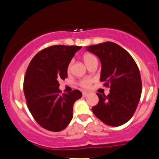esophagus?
Here are the masks:
<instances>
[{
    "instance_id": "1",
    "label": "esophagus",
    "mask_w": 159,
    "mask_h": 159,
    "mask_svg": "<svg viewBox=\"0 0 159 159\" xmlns=\"http://www.w3.org/2000/svg\"><path fill=\"white\" fill-rule=\"evenodd\" d=\"M88 94H89V93H88L87 92H83V93H82V95H83V97L87 96Z\"/></svg>"
}]
</instances>
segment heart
<instances>
[{
    "label": "heart",
    "mask_w": 159,
    "mask_h": 159,
    "mask_svg": "<svg viewBox=\"0 0 159 159\" xmlns=\"http://www.w3.org/2000/svg\"><path fill=\"white\" fill-rule=\"evenodd\" d=\"M83 60L84 61L85 64L88 66H89L92 63L94 62V61H97V58L95 57V55L94 54H93V53L86 52L83 55ZM71 67L72 61H70L67 65V68H66V71H67L68 73H70V72H71ZM93 81V79H90V78H84V79H81V81L78 82V85L82 88L88 89V88L90 87Z\"/></svg>",
    "instance_id": "1"
}]
</instances>
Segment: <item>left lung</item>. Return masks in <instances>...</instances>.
<instances>
[{"instance_id": "8db88e82", "label": "left lung", "mask_w": 159, "mask_h": 159, "mask_svg": "<svg viewBox=\"0 0 159 159\" xmlns=\"http://www.w3.org/2000/svg\"><path fill=\"white\" fill-rule=\"evenodd\" d=\"M87 49L100 59V81L110 88L107 96L97 93L99 101L92 110L107 125L121 126L132 118L140 100L142 89L139 67L129 53L113 42L89 46Z\"/></svg>"}]
</instances>
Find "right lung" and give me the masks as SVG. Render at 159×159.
Segmentation results:
<instances>
[{"instance_id": "obj_1", "label": "right lung", "mask_w": 159, "mask_h": 159, "mask_svg": "<svg viewBox=\"0 0 159 159\" xmlns=\"http://www.w3.org/2000/svg\"><path fill=\"white\" fill-rule=\"evenodd\" d=\"M81 47L55 45L43 49L30 61L25 74L24 93L30 113L47 130L64 129L73 116V104L82 93L75 89L61 94L59 81L67 78V65Z\"/></svg>"}]
</instances>
